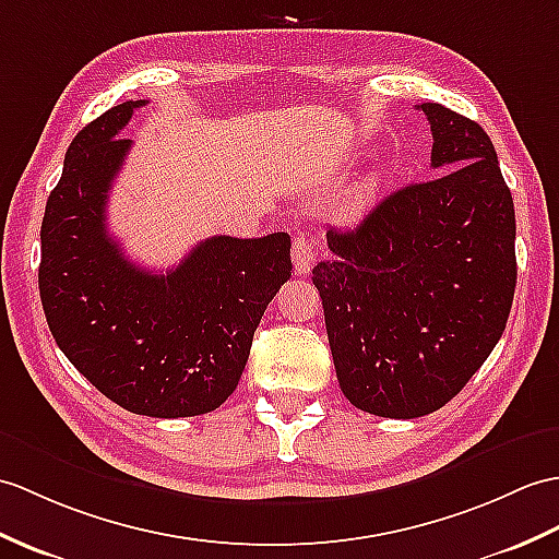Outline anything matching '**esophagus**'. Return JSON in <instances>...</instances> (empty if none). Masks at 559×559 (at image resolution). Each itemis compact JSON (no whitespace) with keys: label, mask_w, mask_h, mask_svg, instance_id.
Segmentation results:
<instances>
[{"label":"esophagus","mask_w":559,"mask_h":559,"mask_svg":"<svg viewBox=\"0 0 559 559\" xmlns=\"http://www.w3.org/2000/svg\"><path fill=\"white\" fill-rule=\"evenodd\" d=\"M293 264H295V271L300 276L309 274L311 266H314V259H317V245L311 242V238L307 236V233H297L295 240H293Z\"/></svg>","instance_id":"obj_1"}]
</instances>
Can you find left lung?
<instances>
[{"mask_svg":"<svg viewBox=\"0 0 559 559\" xmlns=\"http://www.w3.org/2000/svg\"><path fill=\"white\" fill-rule=\"evenodd\" d=\"M431 123V180L381 200L355 230H326L311 269L341 391L376 417L440 409L484 365L508 323L514 202L496 147L443 104Z\"/></svg>","mask_w":559,"mask_h":559,"instance_id":"left-lung-1","label":"left lung"}]
</instances>
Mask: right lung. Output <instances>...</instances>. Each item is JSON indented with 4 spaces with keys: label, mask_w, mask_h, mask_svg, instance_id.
I'll list each match as a JSON object with an SVG mask.
<instances>
[{
    "label": "right lung",
    "mask_w": 559,
    "mask_h": 559,
    "mask_svg": "<svg viewBox=\"0 0 559 559\" xmlns=\"http://www.w3.org/2000/svg\"><path fill=\"white\" fill-rule=\"evenodd\" d=\"M145 99L73 138L45 206L40 300L49 331L102 395L157 419L198 417L236 391L252 335L290 278V236H214L166 274L135 266L107 230V200Z\"/></svg>",
    "instance_id": "1"
}]
</instances>
